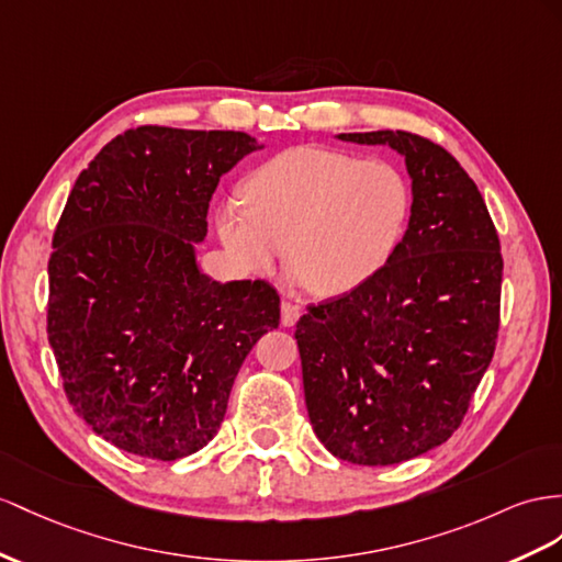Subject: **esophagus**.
I'll list each match as a JSON object with an SVG mask.
<instances>
[{"label": "esophagus", "instance_id": "1", "mask_svg": "<svg viewBox=\"0 0 562 562\" xmlns=\"http://www.w3.org/2000/svg\"><path fill=\"white\" fill-rule=\"evenodd\" d=\"M299 315H301L299 306L292 304L290 299H282V325L284 327H292L299 321Z\"/></svg>", "mask_w": 562, "mask_h": 562}]
</instances>
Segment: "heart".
I'll return each instance as SVG.
<instances>
[{"label":"heart","instance_id":"b5f03b06","mask_svg":"<svg viewBox=\"0 0 562 562\" xmlns=\"http://www.w3.org/2000/svg\"><path fill=\"white\" fill-rule=\"evenodd\" d=\"M243 196L215 206V233L244 272H270L286 254L315 294L353 292L386 266L406 233L413 190L384 158L294 147L268 158Z\"/></svg>","mask_w":562,"mask_h":562}]
</instances>
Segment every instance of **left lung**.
<instances>
[{
	"instance_id": "1",
	"label": "left lung",
	"mask_w": 562,
	"mask_h": 562,
	"mask_svg": "<svg viewBox=\"0 0 562 562\" xmlns=\"http://www.w3.org/2000/svg\"><path fill=\"white\" fill-rule=\"evenodd\" d=\"M406 158L413 206L386 266L353 292L306 306L296 347L313 431L356 465H394L443 443L492 363L501 241L477 184L431 139L341 133Z\"/></svg>"
}]
</instances>
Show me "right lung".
Listing matches in <instances>:
<instances>
[{"instance_id": "add662e5", "label": "right lung", "mask_w": 562, "mask_h": 562, "mask_svg": "<svg viewBox=\"0 0 562 562\" xmlns=\"http://www.w3.org/2000/svg\"><path fill=\"white\" fill-rule=\"evenodd\" d=\"M247 133L139 125L70 190L49 256L47 337L68 404L121 451L178 460L218 435L244 358L280 323L266 280L201 276L194 241Z\"/></svg>"}]
</instances>
